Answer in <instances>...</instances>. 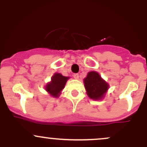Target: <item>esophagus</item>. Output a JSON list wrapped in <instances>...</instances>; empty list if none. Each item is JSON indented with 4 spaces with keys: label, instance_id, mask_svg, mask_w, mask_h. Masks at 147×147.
Segmentation results:
<instances>
[{
    "label": "esophagus",
    "instance_id": "obj_1",
    "mask_svg": "<svg viewBox=\"0 0 147 147\" xmlns=\"http://www.w3.org/2000/svg\"><path fill=\"white\" fill-rule=\"evenodd\" d=\"M73 77H74V78L75 79H79V74H77V73H76V74H74L73 75Z\"/></svg>",
    "mask_w": 147,
    "mask_h": 147
}]
</instances>
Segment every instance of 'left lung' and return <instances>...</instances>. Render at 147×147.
<instances>
[{
	"label": "left lung",
	"mask_w": 147,
	"mask_h": 147,
	"mask_svg": "<svg viewBox=\"0 0 147 147\" xmlns=\"http://www.w3.org/2000/svg\"><path fill=\"white\" fill-rule=\"evenodd\" d=\"M84 82L88 96L94 100L103 99L109 87V84L95 71L89 72Z\"/></svg>",
	"instance_id": "obj_1"
}]
</instances>
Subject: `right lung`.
Segmentation results:
<instances>
[{
	"label": "right lung",
	"mask_w": 147,
	"mask_h": 147,
	"mask_svg": "<svg viewBox=\"0 0 147 147\" xmlns=\"http://www.w3.org/2000/svg\"><path fill=\"white\" fill-rule=\"evenodd\" d=\"M69 78L70 77H64L60 73H55L52 77L51 82L45 86V90L52 97H58Z\"/></svg>",
	"instance_id": "1"
}]
</instances>
